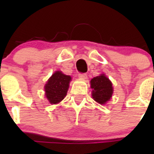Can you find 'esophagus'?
<instances>
[{
	"instance_id": "esophagus-1",
	"label": "esophagus",
	"mask_w": 154,
	"mask_h": 154,
	"mask_svg": "<svg viewBox=\"0 0 154 154\" xmlns=\"http://www.w3.org/2000/svg\"><path fill=\"white\" fill-rule=\"evenodd\" d=\"M78 76L80 79H83V80H85V79L87 78L86 74H79Z\"/></svg>"
}]
</instances>
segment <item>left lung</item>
I'll list each match as a JSON object with an SVG mask.
<instances>
[{
	"instance_id": "obj_1",
	"label": "left lung",
	"mask_w": 154,
	"mask_h": 154,
	"mask_svg": "<svg viewBox=\"0 0 154 154\" xmlns=\"http://www.w3.org/2000/svg\"><path fill=\"white\" fill-rule=\"evenodd\" d=\"M92 88L91 95L93 99L100 104H105L112 96L113 87L112 82L105 74L94 77L90 81Z\"/></svg>"
}]
</instances>
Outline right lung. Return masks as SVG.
Masks as SVG:
<instances>
[{
  "mask_svg": "<svg viewBox=\"0 0 154 154\" xmlns=\"http://www.w3.org/2000/svg\"><path fill=\"white\" fill-rule=\"evenodd\" d=\"M71 77L62 71H57L52 74L45 86V96L51 104H57L65 98L69 88Z\"/></svg>",
  "mask_w": 154,
  "mask_h": 154,
  "instance_id": "right-lung-1",
  "label": "right lung"
}]
</instances>
